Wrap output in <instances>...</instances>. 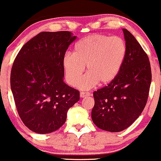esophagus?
<instances>
[{
	"label": "esophagus",
	"instance_id": "34e87169",
	"mask_svg": "<svg viewBox=\"0 0 161 161\" xmlns=\"http://www.w3.org/2000/svg\"><path fill=\"white\" fill-rule=\"evenodd\" d=\"M89 96H90V93H87V92H81L80 93V97L81 98H84V97H89Z\"/></svg>",
	"mask_w": 161,
	"mask_h": 161
}]
</instances>
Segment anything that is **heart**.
Listing matches in <instances>:
<instances>
[{"instance_id":"b5f03b06","label":"heart","mask_w":161,"mask_h":161,"mask_svg":"<svg viewBox=\"0 0 161 161\" xmlns=\"http://www.w3.org/2000/svg\"><path fill=\"white\" fill-rule=\"evenodd\" d=\"M123 39L103 34H92L75 44L74 54L67 53L62 59L66 80L81 90H89L100 83H111L122 69L126 57ZM87 66L88 73L79 79ZM79 81H78V80Z\"/></svg>"}]
</instances>
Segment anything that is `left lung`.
Segmentation results:
<instances>
[{"label":"left lung","mask_w":161,"mask_h":161,"mask_svg":"<svg viewBox=\"0 0 161 161\" xmlns=\"http://www.w3.org/2000/svg\"><path fill=\"white\" fill-rule=\"evenodd\" d=\"M126 57L117 77L93 92L91 117L100 129L118 132L129 127L147 103L151 83L149 58L134 36L123 29Z\"/></svg>","instance_id":"8db88e82"}]
</instances>
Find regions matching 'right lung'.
Instances as JSON below:
<instances>
[{"instance_id":"right-lung-1","label":"right lung","mask_w":161,"mask_h":161,"mask_svg":"<svg viewBox=\"0 0 161 161\" xmlns=\"http://www.w3.org/2000/svg\"><path fill=\"white\" fill-rule=\"evenodd\" d=\"M71 32H42L18 52L10 73V86L23 124L39 134L56 131L67 113L80 100V92L63 80L62 59L75 40Z\"/></svg>"}]
</instances>
